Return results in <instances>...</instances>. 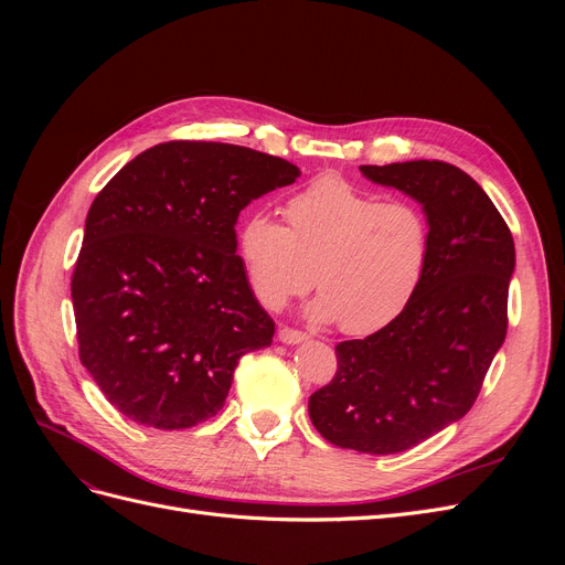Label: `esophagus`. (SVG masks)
I'll list each match as a JSON object with an SVG mask.
<instances>
[{
    "instance_id": "34e87169",
    "label": "esophagus",
    "mask_w": 565,
    "mask_h": 565,
    "mask_svg": "<svg viewBox=\"0 0 565 565\" xmlns=\"http://www.w3.org/2000/svg\"><path fill=\"white\" fill-rule=\"evenodd\" d=\"M278 339L282 341V344H301V341H309L311 337L306 332H299V330H292V328H282L278 332Z\"/></svg>"
}]
</instances>
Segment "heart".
<instances>
[{
    "instance_id": "b5f03b06",
    "label": "heart",
    "mask_w": 565,
    "mask_h": 565,
    "mask_svg": "<svg viewBox=\"0 0 565 565\" xmlns=\"http://www.w3.org/2000/svg\"><path fill=\"white\" fill-rule=\"evenodd\" d=\"M287 226L249 216L237 249L254 299L268 311L309 292L313 322L351 337L380 332L413 303L431 254V226L407 200H384L324 174L285 204Z\"/></svg>"
}]
</instances>
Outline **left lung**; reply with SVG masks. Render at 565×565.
<instances>
[{
    "label": "left lung",
    "instance_id": "8db88e82",
    "mask_svg": "<svg viewBox=\"0 0 565 565\" xmlns=\"http://www.w3.org/2000/svg\"><path fill=\"white\" fill-rule=\"evenodd\" d=\"M361 172L422 204L431 226L429 266L401 318L337 344V374L309 398V415L332 446L393 455L471 409L504 344L516 252L498 207L459 167L413 160Z\"/></svg>",
    "mask_w": 565,
    "mask_h": 565
}]
</instances>
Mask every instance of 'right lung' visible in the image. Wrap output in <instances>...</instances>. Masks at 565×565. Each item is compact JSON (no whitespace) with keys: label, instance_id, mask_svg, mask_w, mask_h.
Wrapping results in <instances>:
<instances>
[{"label":"right lung","instance_id":"add662e5","mask_svg":"<svg viewBox=\"0 0 565 565\" xmlns=\"http://www.w3.org/2000/svg\"><path fill=\"white\" fill-rule=\"evenodd\" d=\"M299 174L245 146L169 141L96 195L73 273L79 361L127 419L191 429L224 407L237 361L270 347L235 224Z\"/></svg>","mask_w":565,"mask_h":565}]
</instances>
